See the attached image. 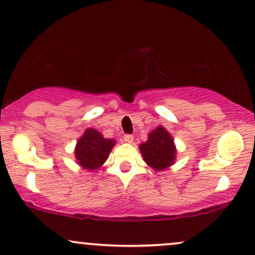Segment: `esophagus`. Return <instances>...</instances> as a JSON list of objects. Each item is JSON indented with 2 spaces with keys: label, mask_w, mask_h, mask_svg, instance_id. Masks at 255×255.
I'll return each mask as SVG.
<instances>
[{
  "label": "esophagus",
  "mask_w": 255,
  "mask_h": 255,
  "mask_svg": "<svg viewBox=\"0 0 255 255\" xmlns=\"http://www.w3.org/2000/svg\"><path fill=\"white\" fill-rule=\"evenodd\" d=\"M124 140H125V142H127V143H131V142L134 141V136H133V135L127 134V135H125V136H124Z\"/></svg>",
  "instance_id": "34e87169"
}]
</instances>
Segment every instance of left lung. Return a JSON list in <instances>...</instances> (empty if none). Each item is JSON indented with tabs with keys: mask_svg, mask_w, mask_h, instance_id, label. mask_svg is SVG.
Listing matches in <instances>:
<instances>
[{
	"mask_svg": "<svg viewBox=\"0 0 255 255\" xmlns=\"http://www.w3.org/2000/svg\"><path fill=\"white\" fill-rule=\"evenodd\" d=\"M144 162L156 171L171 167L176 161V145L170 133L158 126L148 134V140L138 145Z\"/></svg>",
	"mask_w": 255,
	"mask_h": 255,
	"instance_id": "1",
	"label": "left lung"
}]
</instances>
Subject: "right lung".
Returning a JSON list of instances; mask_svg holds the SVG:
<instances>
[{"mask_svg": "<svg viewBox=\"0 0 255 255\" xmlns=\"http://www.w3.org/2000/svg\"><path fill=\"white\" fill-rule=\"evenodd\" d=\"M117 143L113 138H105L104 135L94 128H87L78 138L74 148V157L84 170H98Z\"/></svg>", "mask_w": 255, "mask_h": 255, "instance_id": "1", "label": "right lung"}]
</instances>
